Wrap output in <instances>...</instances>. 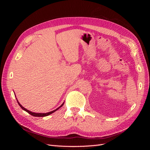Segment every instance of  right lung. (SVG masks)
<instances>
[{"instance_id":"1","label":"right lung","mask_w":150,"mask_h":150,"mask_svg":"<svg viewBox=\"0 0 150 150\" xmlns=\"http://www.w3.org/2000/svg\"><path fill=\"white\" fill-rule=\"evenodd\" d=\"M16 99H17L18 104H19V105L20 106V107L22 109V110L25 111L26 112H28L29 113V114H30V115L35 116V117H44V116H49V115H51L52 113H53V112H54L55 111H57V110H59V109L60 108H61V107L63 106V104H64V103H63L61 104V105L59 107L57 108V109H56V110H53V111H50V112H46V113H35V112H32V111H30L27 110V109H25V108H24V107L22 106L21 105V104L19 103V102L18 101L17 98H16Z\"/></svg>"}]
</instances>
